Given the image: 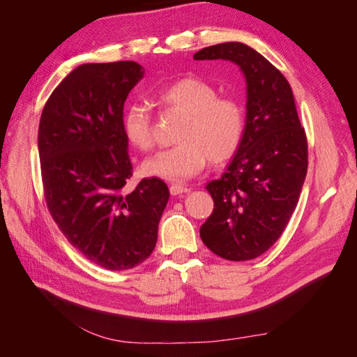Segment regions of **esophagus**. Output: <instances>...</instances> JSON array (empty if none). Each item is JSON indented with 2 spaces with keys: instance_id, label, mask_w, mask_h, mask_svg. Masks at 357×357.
<instances>
[{
  "instance_id": "34e87169",
  "label": "esophagus",
  "mask_w": 357,
  "mask_h": 357,
  "mask_svg": "<svg viewBox=\"0 0 357 357\" xmlns=\"http://www.w3.org/2000/svg\"><path fill=\"white\" fill-rule=\"evenodd\" d=\"M169 192L172 197H177V195H183V193H189L190 189L186 186H181V185H171Z\"/></svg>"
}]
</instances>
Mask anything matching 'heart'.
<instances>
[{"label": "heart", "instance_id": "b5f03b06", "mask_svg": "<svg viewBox=\"0 0 357 357\" xmlns=\"http://www.w3.org/2000/svg\"><path fill=\"white\" fill-rule=\"evenodd\" d=\"M153 98L165 112L185 116L178 144L149 158L143 171L150 177L183 181L199 172L208 159L215 165L238 152L245 132V112L238 98L218 95L207 80L188 75L159 88ZM122 131L132 147L147 152L155 144L153 121L147 107L132 102L122 116Z\"/></svg>", "mask_w": 357, "mask_h": 357}]
</instances>
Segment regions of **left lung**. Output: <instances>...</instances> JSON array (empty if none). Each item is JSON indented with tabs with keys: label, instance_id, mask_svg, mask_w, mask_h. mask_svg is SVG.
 <instances>
[{
	"label": "left lung",
	"instance_id": "left-lung-1",
	"mask_svg": "<svg viewBox=\"0 0 357 357\" xmlns=\"http://www.w3.org/2000/svg\"><path fill=\"white\" fill-rule=\"evenodd\" d=\"M193 59H225L247 82V119L241 147L228 169L207 189L214 201L201 226L202 243L226 261L264 255L294 214L308 167V143L284 75L243 43L205 47Z\"/></svg>",
	"mask_w": 357,
	"mask_h": 357
}]
</instances>
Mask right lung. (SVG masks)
<instances>
[{
  "instance_id": "add662e5",
  "label": "right lung",
  "mask_w": 357,
  "mask_h": 357,
  "mask_svg": "<svg viewBox=\"0 0 357 357\" xmlns=\"http://www.w3.org/2000/svg\"><path fill=\"white\" fill-rule=\"evenodd\" d=\"M143 75L132 61L83 63L52 92L40 117L49 213L73 247L110 271L134 268L152 255L169 198L158 177L126 189L132 162L122 131L123 104Z\"/></svg>"
}]
</instances>
